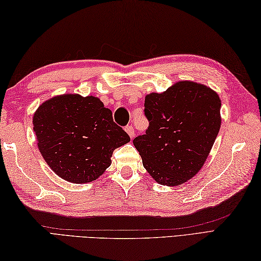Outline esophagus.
<instances>
[{
	"mask_svg": "<svg viewBox=\"0 0 261 261\" xmlns=\"http://www.w3.org/2000/svg\"><path fill=\"white\" fill-rule=\"evenodd\" d=\"M125 132L127 135H129V137H130V139H134L135 138V129H134V126H131V125H126L125 126Z\"/></svg>",
	"mask_w": 261,
	"mask_h": 261,
	"instance_id": "obj_1",
	"label": "esophagus"
}]
</instances>
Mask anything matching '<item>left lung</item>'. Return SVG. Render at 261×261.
<instances>
[{"instance_id":"obj_1","label":"left lung","mask_w":261,"mask_h":261,"mask_svg":"<svg viewBox=\"0 0 261 261\" xmlns=\"http://www.w3.org/2000/svg\"><path fill=\"white\" fill-rule=\"evenodd\" d=\"M221 99L206 85L180 81L145 97L146 135L135 138L143 167L160 185L178 186L205 164L221 126Z\"/></svg>"}]
</instances>
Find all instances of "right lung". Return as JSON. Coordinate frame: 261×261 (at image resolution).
Returning a JSON list of instances; mask_svg holds the SVG:
<instances>
[{
  "label": "right lung",
  "instance_id": "add662e5",
  "mask_svg": "<svg viewBox=\"0 0 261 261\" xmlns=\"http://www.w3.org/2000/svg\"><path fill=\"white\" fill-rule=\"evenodd\" d=\"M38 149L60 178L74 184L97 179L116 148L130 141L113 122L112 111L95 96L63 94L47 99L33 114Z\"/></svg>",
  "mask_w": 261,
  "mask_h": 261
}]
</instances>
